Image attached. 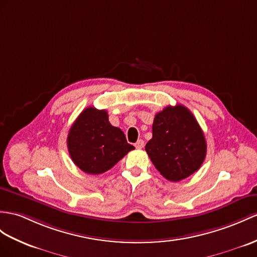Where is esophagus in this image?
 I'll return each mask as SVG.
<instances>
[{
  "mask_svg": "<svg viewBox=\"0 0 257 257\" xmlns=\"http://www.w3.org/2000/svg\"><path fill=\"white\" fill-rule=\"evenodd\" d=\"M135 147L137 149H142L144 147V141L143 140H139L135 143Z\"/></svg>",
  "mask_w": 257,
  "mask_h": 257,
  "instance_id": "esophagus-1",
  "label": "esophagus"
}]
</instances>
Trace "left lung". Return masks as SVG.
<instances>
[{
	"label": "left lung",
	"mask_w": 257,
	"mask_h": 257,
	"mask_svg": "<svg viewBox=\"0 0 257 257\" xmlns=\"http://www.w3.org/2000/svg\"><path fill=\"white\" fill-rule=\"evenodd\" d=\"M145 149L161 176L178 182L201 168L207 145L195 116L184 105L177 104L156 114L153 139Z\"/></svg>",
	"instance_id": "left-lung-1"
}]
</instances>
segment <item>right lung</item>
<instances>
[{
    "label": "right lung",
    "mask_w": 257,
    "mask_h": 257,
    "mask_svg": "<svg viewBox=\"0 0 257 257\" xmlns=\"http://www.w3.org/2000/svg\"><path fill=\"white\" fill-rule=\"evenodd\" d=\"M67 148L74 164L88 174L108 171L135 149L122 131L110 124L107 111L93 107L86 108L73 123Z\"/></svg>",
    "instance_id": "add662e5"
}]
</instances>
